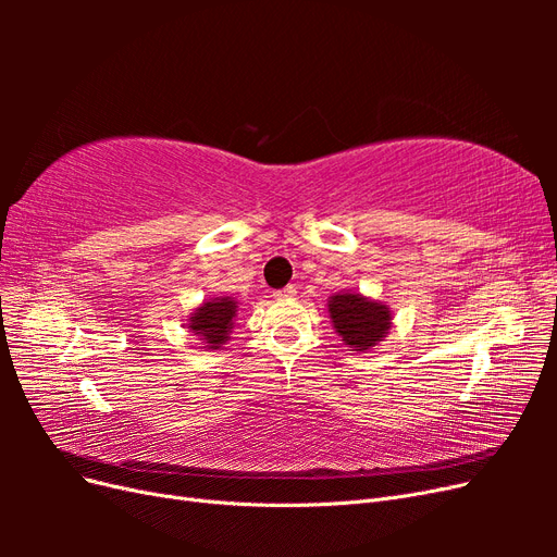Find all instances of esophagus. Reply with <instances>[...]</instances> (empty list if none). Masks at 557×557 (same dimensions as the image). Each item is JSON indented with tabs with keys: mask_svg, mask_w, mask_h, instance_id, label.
<instances>
[{
	"mask_svg": "<svg viewBox=\"0 0 557 557\" xmlns=\"http://www.w3.org/2000/svg\"><path fill=\"white\" fill-rule=\"evenodd\" d=\"M295 295H297V288H295V285H285V288H281V290H276V293H274V297H276V299H295Z\"/></svg>",
	"mask_w": 557,
	"mask_h": 557,
	"instance_id": "obj_1",
	"label": "esophagus"
}]
</instances>
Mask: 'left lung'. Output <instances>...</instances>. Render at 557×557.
I'll return each mask as SVG.
<instances>
[{
    "label": "left lung",
    "instance_id": "left-lung-1",
    "mask_svg": "<svg viewBox=\"0 0 557 557\" xmlns=\"http://www.w3.org/2000/svg\"><path fill=\"white\" fill-rule=\"evenodd\" d=\"M330 318L334 330L352 350H367L381 342L391 327V311L379 301L362 295H334L330 297Z\"/></svg>",
    "mask_w": 557,
    "mask_h": 557
}]
</instances>
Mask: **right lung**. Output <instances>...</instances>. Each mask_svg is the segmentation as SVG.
Segmentation results:
<instances>
[{
	"instance_id": "add662e5",
	"label": "right lung",
	"mask_w": 557,
	"mask_h": 557,
	"mask_svg": "<svg viewBox=\"0 0 557 557\" xmlns=\"http://www.w3.org/2000/svg\"><path fill=\"white\" fill-rule=\"evenodd\" d=\"M237 311V301L223 297V299H213L201 305L193 318H190V330L205 339L211 348H218L225 344L227 334L232 330V315Z\"/></svg>"
}]
</instances>
